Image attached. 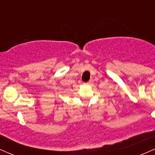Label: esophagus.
I'll use <instances>...</instances> for the list:
<instances>
[{"label": "esophagus", "mask_w": 155, "mask_h": 155, "mask_svg": "<svg viewBox=\"0 0 155 155\" xmlns=\"http://www.w3.org/2000/svg\"><path fill=\"white\" fill-rule=\"evenodd\" d=\"M92 84V80H90L88 82L85 83V84Z\"/></svg>", "instance_id": "1"}]
</instances>
